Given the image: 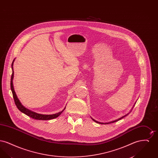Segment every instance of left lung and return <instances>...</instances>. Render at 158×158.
<instances>
[{"mask_svg": "<svg viewBox=\"0 0 158 158\" xmlns=\"http://www.w3.org/2000/svg\"><path fill=\"white\" fill-rule=\"evenodd\" d=\"M135 105H133V108H132V109H131V110L130 111V113H131V111H132V110H133V107L135 106ZM128 113V114H127L126 115H123V117H120V118H118V119H117V120H113L111 121H110V122H108V123H101V122H99V121H98L95 120H94V118H92V117H91V118L92 119V120L94 121H95L96 123H99V124H110V123H114V122H115V121H117L120 120H121V119H122L123 118H124V117H126V116H127V115L128 114H129V113Z\"/></svg>", "mask_w": 158, "mask_h": 158, "instance_id": "obj_1", "label": "left lung"}]
</instances>
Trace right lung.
Segmentation results:
<instances>
[{
    "instance_id": "add662e5",
    "label": "right lung",
    "mask_w": 158,
    "mask_h": 158,
    "mask_svg": "<svg viewBox=\"0 0 158 158\" xmlns=\"http://www.w3.org/2000/svg\"><path fill=\"white\" fill-rule=\"evenodd\" d=\"M15 61V59L13 61L12 63V74L11 76V79H10V88L12 92V95H13V97L15 101V103L18 109L22 113L25 114V115L30 117L31 118L35 119V120H52L53 118H56L57 117H58L60 114L62 113V112L65 110L66 106L64 107V108L60 112L56 113V114H38V113L34 112L32 111H31L30 110L25 108L23 105L21 104V102H20V101L19 100V99L17 97L16 94L15 93V90H14V85H13V79H14V68H13V65H14V62Z\"/></svg>"
}]
</instances>
